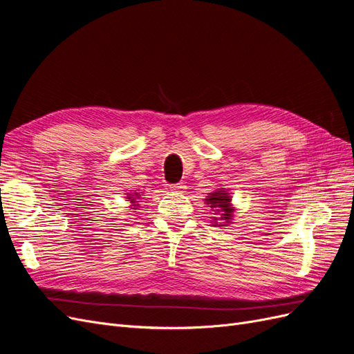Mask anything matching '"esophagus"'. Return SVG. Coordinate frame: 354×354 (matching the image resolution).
<instances>
[{"instance_id":"1","label":"esophagus","mask_w":354,"mask_h":354,"mask_svg":"<svg viewBox=\"0 0 354 354\" xmlns=\"http://www.w3.org/2000/svg\"><path fill=\"white\" fill-rule=\"evenodd\" d=\"M185 189H186V186L183 185V183H178V185H171L169 186V190H173V192H185Z\"/></svg>"}]
</instances>
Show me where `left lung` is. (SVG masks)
I'll return each mask as SVG.
<instances>
[{"label": "left lung", "mask_w": 354, "mask_h": 354, "mask_svg": "<svg viewBox=\"0 0 354 354\" xmlns=\"http://www.w3.org/2000/svg\"><path fill=\"white\" fill-rule=\"evenodd\" d=\"M232 194H229V189L218 187L212 192V194H208L205 198V203L214 211V217L211 220L212 226H218V227H226L233 221V216L236 208L233 207L232 203Z\"/></svg>", "instance_id": "1"}]
</instances>
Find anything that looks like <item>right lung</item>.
Masks as SVG:
<instances>
[{"instance_id": "obj_1", "label": "right lung", "mask_w": 354, "mask_h": 354, "mask_svg": "<svg viewBox=\"0 0 354 354\" xmlns=\"http://www.w3.org/2000/svg\"><path fill=\"white\" fill-rule=\"evenodd\" d=\"M142 194H143V192H142ZM125 199L131 203V205H130L131 209H138V207H140V203H138V202H140V201H138V199H140V194H138V192L133 190V192H130V194H125Z\"/></svg>"}]
</instances>
